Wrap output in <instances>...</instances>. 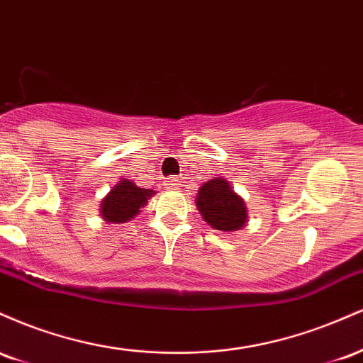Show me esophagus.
Returning <instances> with one entry per match:
<instances>
[{
	"mask_svg": "<svg viewBox=\"0 0 363 363\" xmlns=\"http://www.w3.org/2000/svg\"><path fill=\"white\" fill-rule=\"evenodd\" d=\"M165 186H167L169 189H179V187H181V181L176 177H172V179H169V181H165Z\"/></svg>",
	"mask_w": 363,
	"mask_h": 363,
	"instance_id": "esophagus-1",
	"label": "esophagus"
}]
</instances>
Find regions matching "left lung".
Segmentation results:
<instances>
[{"label":"left lung","mask_w":363,"mask_h":363,"mask_svg":"<svg viewBox=\"0 0 363 363\" xmlns=\"http://www.w3.org/2000/svg\"><path fill=\"white\" fill-rule=\"evenodd\" d=\"M196 206L203 220L215 230L235 232L247 222V208L244 199L234 193L223 177L210 179L199 187Z\"/></svg>","instance_id":"1"}]
</instances>
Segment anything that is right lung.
<instances>
[{
	"instance_id": "1",
	"label": "right lung",
	"mask_w": 363,
	"mask_h": 363,
	"mask_svg": "<svg viewBox=\"0 0 363 363\" xmlns=\"http://www.w3.org/2000/svg\"><path fill=\"white\" fill-rule=\"evenodd\" d=\"M155 191L138 187L129 179L121 181L111 189V193L101 201V215L104 222L126 223L140 213Z\"/></svg>"
}]
</instances>
